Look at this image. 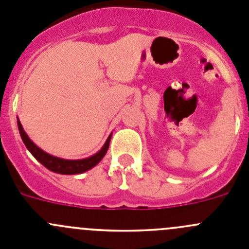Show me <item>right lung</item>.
I'll return each instance as SVG.
<instances>
[{"label":"right lung","mask_w":249,"mask_h":249,"mask_svg":"<svg viewBox=\"0 0 249 249\" xmlns=\"http://www.w3.org/2000/svg\"><path fill=\"white\" fill-rule=\"evenodd\" d=\"M17 124H18V129H19L20 138H22V141H23L27 149L31 152L32 156H33L36 160L39 161L40 164H43L47 169H49L50 172L58 173V174H65V175L81 174V173L88 172V170L92 169L95 165H97V164L101 161V159L105 157V154L107 153V149H108V145H109V141H111V136H112V134H109L108 138L106 140L105 144L102 145L101 149H100L96 154H93V156L89 157V158L63 159V158H58V157L52 156V154H49V153L40 149L38 145L34 144V143L31 141V138H29V137L27 136L26 132H24L23 127H22V123L19 122L18 118H17Z\"/></svg>","instance_id":"obj_1"}]
</instances>
